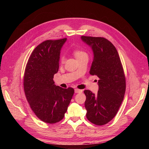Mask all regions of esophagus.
Returning <instances> with one entry per match:
<instances>
[{
    "label": "esophagus",
    "instance_id": "esophagus-1",
    "mask_svg": "<svg viewBox=\"0 0 149 149\" xmlns=\"http://www.w3.org/2000/svg\"><path fill=\"white\" fill-rule=\"evenodd\" d=\"M74 92H75V93H81L83 92V90L76 88V89H74Z\"/></svg>",
    "mask_w": 149,
    "mask_h": 149
}]
</instances>
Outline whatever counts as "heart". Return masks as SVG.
<instances>
[{
  "label": "heart",
  "mask_w": 149,
  "mask_h": 149,
  "mask_svg": "<svg viewBox=\"0 0 149 149\" xmlns=\"http://www.w3.org/2000/svg\"><path fill=\"white\" fill-rule=\"evenodd\" d=\"M73 53H74V55L76 56V58H79V57H81L83 56L84 55H87L86 53L84 52H83L81 49H74L73 50ZM60 60L61 61H64V57L61 56L60 58Z\"/></svg>",
  "instance_id": "heart-1"
}]
</instances>
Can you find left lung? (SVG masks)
I'll return each mask as SVG.
<instances>
[{"label":"left lung","mask_w":149,"mask_h":149,"mask_svg":"<svg viewBox=\"0 0 149 149\" xmlns=\"http://www.w3.org/2000/svg\"><path fill=\"white\" fill-rule=\"evenodd\" d=\"M81 38L91 47L94 54L89 74L100 78L97 94L84 91L86 118L94 124L102 125L114 118L124 100L126 86L124 70L118 51L109 40L86 36Z\"/></svg>","instance_id":"left-lung-1"}]
</instances>
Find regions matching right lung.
Returning a JSON list of instances; mask_svg holds the SVG:
<instances>
[{"instance_id":"right-lung-1","label":"right lung","mask_w":149,"mask_h":149,"mask_svg":"<svg viewBox=\"0 0 149 149\" xmlns=\"http://www.w3.org/2000/svg\"><path fill=\"white\" fill-rule=\"evenodd\" d=\"M67 38L46 40L36 47L26 65L24 88L31 110L41 120L55 124L63 119L74 93L55 84L61 49Z\"/></svg>"}]
</instances>
